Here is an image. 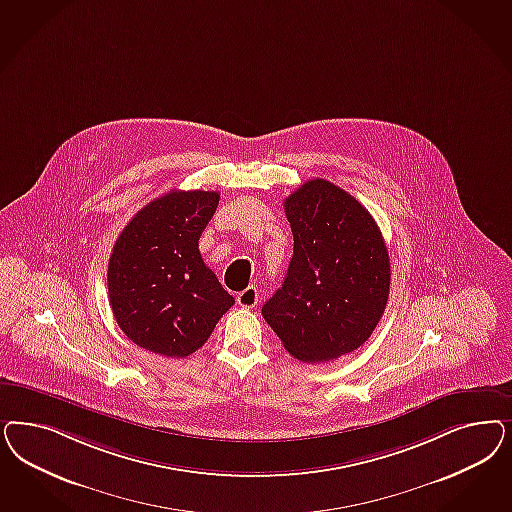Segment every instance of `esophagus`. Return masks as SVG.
I'll list each match as a JSON object with an SVG mask.
<instances>
[{"instance_id":"34e87169","label":"esophagus","mask_w":512,"mask_h":512,"mask_svg":"<svg viewBox=\"0 0 512 512\" xmlns=\"http://www.w3.org/2000/svg\"><path fill=\"white\" fill-rule=\"evenodd\" d=\"M256 303H258V292H256V288H252V286H248L247 290H243L241 294H237V305H239V307L252 309Z\"/></svg>"}]
</instances>
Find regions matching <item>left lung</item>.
<instances>
[{
	"instance_id": "left-lung-1",
	"label": "left lung",
	"mask_w": 512,
	"mask_h": 512,
	"mask_svg": "<svg viewBox=\"0 0 512 512\" xmlns=\"http://www.w3.org/2000/svg\"><path fill=\"white\" fill-rule=\"evenodd\" d=\"M294 254L265 322L301 362H330L371 337L390 294V258L369 211L343 188L307 181L284 199Z\"/></svg>"
}]
</instances>
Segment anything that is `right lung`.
Masks as SVG:
<instances>
[{
  "label": "right lung",
  "instance_id": "add662e5",
  "mask_svg": "<svg viewBox=\"0 0 512 512\" xmlns=\"http://www.w3.org/2000/svg\"><path fill=\"white\" fill-rule=\"evenodd\" d=\"M218 192L171 190L128 222L109 258V303L137 347L186 358L205 345L235 299L199 254Z\"/></svg>",
  "mask_w": 512,
  "mask_h": 512
}]
</instances>
